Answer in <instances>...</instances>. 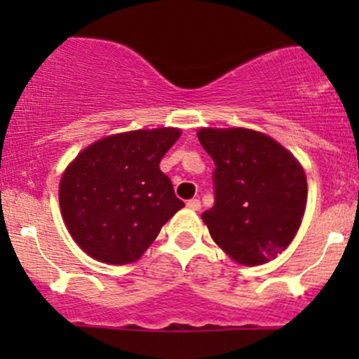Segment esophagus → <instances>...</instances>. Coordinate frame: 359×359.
I'll return each instance as SVG.
<instances>
[{"label":"esophagus","instance_id":"1","mask_svg":"<svg viewBox=\"0 0 359 359\" xmlns=\"http://www.w3.org/2000/svg\"><path fill=\"white\" fill-rule=\"evenodd\" d=\"M187 206H189L191 210H196V212H198V210L201 208V201L198 200V198H193V200L187 201Z\"/></svg>","mask_w":359,"mask_h":359}]
</instances>
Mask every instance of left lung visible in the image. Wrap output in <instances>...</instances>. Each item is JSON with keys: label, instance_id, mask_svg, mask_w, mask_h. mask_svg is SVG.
I'll list each match as a JSON object with an SVG mask.
<instances>
[{"label": "left lung", "instance_id": "8db88e82", "mask_svg": "<svg viewBox=\"0 0 359 359\" xmlns=\"http://www.w3.org/2000/svg\"><path fill=\"white\" fill-rule=\"evenodd\" d=\"M198 139L215 163V203L201 215L210 236L245 266L274 259L302 222V166L276 140L253 130L201 128Z\"/></svg>", "mask_w": 359, "mask_h": 359}]
</instances>
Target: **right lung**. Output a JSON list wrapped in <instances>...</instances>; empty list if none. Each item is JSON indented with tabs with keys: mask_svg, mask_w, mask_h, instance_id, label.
<instances>
[{
	"mask_svg": "<svg viewBox=\"0 0 359 359\" xmlns=\"http://www.w3.org/2000/svg\"><path fill=\"white\" fill-rule=\"evenodd\" d=\"M180 130H135L86 147L67 166L59 200L72 240L106 264L135 262L184 206L159 161Z\"/></svg>",
	"mask_w": 359,
	"mask_h": 359,
	"instance_id": "1",
	"label": "right lung"
}]
</instances>
